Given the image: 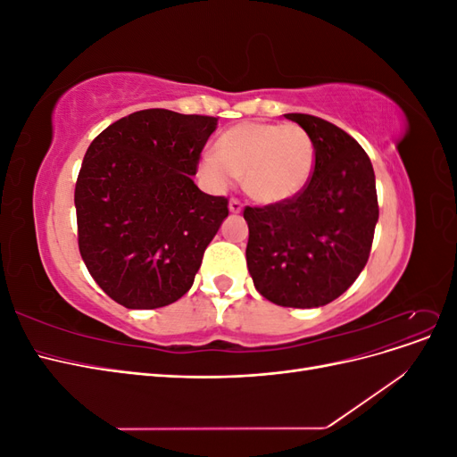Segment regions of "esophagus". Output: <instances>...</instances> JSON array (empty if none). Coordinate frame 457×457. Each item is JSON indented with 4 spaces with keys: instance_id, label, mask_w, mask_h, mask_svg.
I'll list each match as a JSON object with an SVG mask.
<instances>
[{
    "instance_id": "obj_1",
    "label": "esophagus",
    "mask_w": 457,
    "mask_h": 457,
    "mask_svg": "<svg viewBox=\"0 0 457 457\" xmlns=\"http://www.w3.org/2000/svg\"><path fill=\"white\" fill-rule=\"evenodd\" d=\"M242 210H244V205H242V202H240V200L232 198V200L228 202V212H230V213H240Z\"/></svg>"
}]
</instances>
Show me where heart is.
Returning a JSON list of instances; mask_svg holds the SVG:
<instances>
[{
  "instance_id": "b5f03b06",
  "label": "heart",
  "mask_w": 457,
  "mask_h": 457,
  "mask_svg": "<svg viewBox=\"0 0 457 457\" xmlns=\"http://www.w3.org/2000/svg\"><path fill=\"white\" fill-rule=\"evenodd\" d=\"M314 160L312 139L295 123L244 121L219 137L215 156L202 158L200 177L215 190H225L230 177H238L247 196L272 205L301 195Z\"/></svg>"
}]
</instances>
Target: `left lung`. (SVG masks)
Segmentation results:
<instances>
[{
    "label": "left lung",
    "mask_w": 457,
    "mask_h": 457,
    "mask_svg": "<svg viewBox=\"0 0 457 457\" xmlns=\"http://www.w3.org/2000/svg\"><path fill=\"white\" fill-rule=\"evenodd\" d=\"M309 133L316 160L292 200L245 207L247 270L280 307L314 309L347 292L366 267L379 219L376 175L364 148L334 123L286 114Z\"/></svg>",
    "instance_id": "8db88e82"
}]
</instances>
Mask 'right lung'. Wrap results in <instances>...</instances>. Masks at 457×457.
Here are the masks:
<instances>
[{
	"label": "right lung",
	"instance_id": "add662e5",
	"mask_svg": "<svg viewBox=\"0 0 457 457\" xmlns=\"http://www.w3.org/2000/svg\"><path fill=\"white\" fill-rule=\"evenodd\" d=\"M217 118L139 110L89 145L76 181L78 244L93 280L126 309H158L195 282L228 215L196 175Z\"/></svg>",
	"mask_w": 457,
	"mask_h": 457
}]
</instances>
